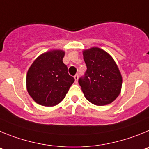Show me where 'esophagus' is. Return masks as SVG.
Returning a JSON list of instances; mask_svg holds the SVG:
<instances>
[{
  "label": "esophagus",
  "instance_id": "esophagus-1",
  "mask_svg": "<svg viewBox=\"0 0 149 149\" xmlns=\"http://www.w3.org/2000/svg\"><path fill=\"white\" fill-rule=\"evenodd\" d=\"M74 79H75V82L77 83L78 82V79H79V75H78V74L75 75Z\"/></svg>",
  "mask_w": 149,
  "mask_h": 149
}]
</instances>
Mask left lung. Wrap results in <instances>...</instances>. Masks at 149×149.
Wrapping results in <instances>:
<instances>
[{
  "label": "left lung",
  "instance_id": "left-lung-1",
  "mask_svg": "<svg viewBox=\"0 0 149 149\" xmlns=\"http://www.w3.org/2000/svg\"><path fill=\"white\" fill-rule=\"evenodd\" d=\"M87 70L79 79L84 96L92 104L104 105L114 101L120 94L122 76L114 60L98 47L83 52Z\"/></svg>",
  "mask_w": 149,
  "mask_h": 149
}]
</instances>
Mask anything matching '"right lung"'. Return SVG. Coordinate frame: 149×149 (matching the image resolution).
Wrapping results in <instances>:
<instances>
[{
	"instance_id": "add662e5",
	"label": "right lung",
	"mask_w": 149,
	"mask_h": 149,
	"mask_svg": "<svg viewBox=\"0 0 149 149\" xmlns=\"http://www.w3.org/2000/svg\"><path fill=\"white\" fill-rule=\"evenodd\" d=\"M65 52L53 50L41 55L29 68L26 88L35 102L44 106H54L66 96L75 79L63 63Z\"/></svg>"
}]
</instances>
